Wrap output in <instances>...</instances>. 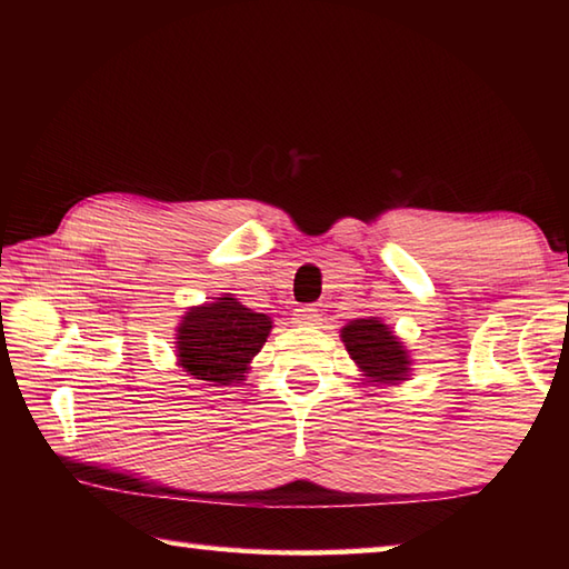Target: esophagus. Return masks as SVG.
I'll use <instances>...</instances> for the list:
<instances>
[{
	"instance_id": "esophagus-1",
	"label": "esophagus",
	"mask_w": 569,
	"mask_h": 569,
	"mask_svg": "<svg viewBox=\"0 0 569 569\" xmlns=\"http://www.w3.org/2000/svg\"><path fill=\"white\" fill-rule=\"evenodd\" d=\"M293 320L298 325H318L320 322V312H318V308H312V306H298L293 310Z\"/></svg>"
}]
</instances>
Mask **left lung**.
I'll list each match as a JSON object with an SVG mask.
<instances>
[{
    "label": "left lung",
    "mask_w": 569,
    "mask_h": 569,
    "mask_svg": "<svg viewBox=\"0 0 569 569\" xmlns=\"http://www.w3.org/2000/svg\"><path fill=\"white\" fill-rule=\"evenodd\" d=\"M340 337L361 377L369 379V383L391 386L406 381L410 371L408 349L389 325H383L379 318H357L345 325Z\"/></svg>",
    "instance_id": "1"
}]
</instances>
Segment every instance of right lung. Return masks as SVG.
I'll list each match as a JSON object with an SVG mask.
<instances>
[{
    "instance_id": "1",
    "label": "right lung",
    "mask_w": 569,
    "mask_h": 569,
    "mask_svg": "<svg viewBox=\"0 0 569 569\" xmlns=\"http://www.w3.org/2000/svg\"><path fill=\"white\" fill-rule=\"evenodd\" d=\"M271 318L224 293L212 303L190 308L178 325L176 357L188 377L229 386L244 381L251 359L271 332Z\"/></svg>"
}]
</instances>
